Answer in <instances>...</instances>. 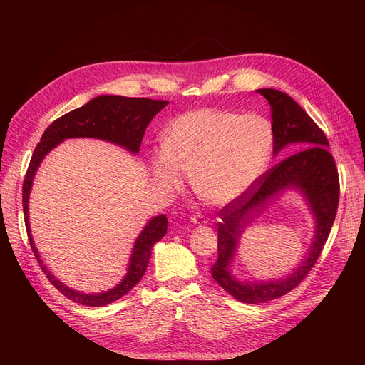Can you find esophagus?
Instances as JSON below:
<instances>
[{
    "label": "esophagus",
    "instance_id": "esophagus-1",
    "mask_svg": "<svg viewBox=\"0 0 365 365\" xmlns=\"http://www.w3.org/2000/svg\"><path fill=\"white\" fill-rule=\"evenodd\" d=\"M192 224H197V225H202V224H207V220L202 215H196V216H192L190 219Z\"/></svg>",
    "mask_w": 365,
    "mask_h": 365
}]
</instances>
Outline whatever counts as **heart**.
<instances>
[{
    "instance_id": "obj_1",
    "label": "heart",
    "mask_w": 365,
    "mask_h": 365,
    "mask_svg": "<svg viewBox=\"0 0 365 365\" xmlns=\"http://www.w3.org/2000/svg\"><path fill=\"white\" fill-rule=\"evenodd\" d=\"M272 149L274 129L264 117L200 108L165 129L164 145L150 153V170L168 193L180 190L192 170V187L204 202L228 205L262 178Z\"/></svg>"
}]
</instances>
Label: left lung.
<instances>
[{
	"label": "left lung",
	"instance_id": "obj_1",
	"mask_svg": "<svg viewBox=\"0 0 365 365\" xmlns=\"http://www.w3.org/2000/svg\"><path fill=\"white\" fill-rule=\"evenodd\" d=\"M257 93L267 98L271 106L274 155L288 146L298 152L274 165L250 192L219 212L217 262L212 267V275L220 288L248 304L274 300L300 284L322 254L334 225L339 200L338 170L327 149L329 141L324 132L286 93L272 88H262ZM288 191L302 194L314 217V237L305 259L279 279L239 281L230 264L241 235L254 218Z\"/></svg>",
	"mask_w": 365,
	"mask_h": 365
}]
</instances>
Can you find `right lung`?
<instances>
[{"mask_svg":"<svg viewBox=\"0 0 365 365\" xmlns=\"http://www.w3.org/2000/svg\"><path fill=\"white\" fill-rule=\"evenodd\" d=\"M168 101H152V98H135L123 96L105 94L94 97L93 101H90L86 105L59 117L58 120H54L46 129V132H43L35 152H33L23 185V208L27 236L39 267L43 271V274L47 275L50 283L65 297L76 303L93 307L106 306L126 295L132 288H134L146 272L153 245L168 233V217H165V215H158L149 219V222L143 227L134 242V248H132V252L129 256L128 269L121 282L113 286L111 289L103 292L85 294L81 291H76L54 277L51 271L47 268V264L41 259V254L31 236L29 220V197L38 168L41 165L42 160L46 158V155H48L54 148H58L61 143L67 138L103 140L126 149L132 155H137L143 135H145V130L150 123V120L155 117L164 106H168Z\"/></svg>","mask_w":365,"mask_h":365,"instance_id":"add662e5","label":"right lung"}]
</instances>
